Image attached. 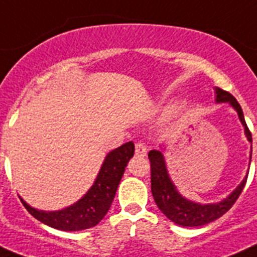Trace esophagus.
<instances>
[{
    "label": "esophagus",
    "instance_id": "34e87169",
    "mask_svg": "<svg viewBox=\"0 0 257 257\" xmlns=\"http://www.w3.org/2000/svg\"><path fill=\"white\" fill-rule=\"evenodd\" d=\"M146 154H147V147H146V145L143 142H138L136 143V155L137 156H146Z\"/></svg>",
    "mask_w": 257,
    "mask_h": 257
}]
</instances>
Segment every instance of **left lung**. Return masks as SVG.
I'll use <instances>...</instances> for the list:
<instances>
[{"mask_svg": "<svg viewBox=\"0 0 257 257\" xmlns=\"http://www.w3.org/2000/svg\"><path fill=\"white\" fill-rule=\"evenodd\" d=\"M215 92H216V102H229L230 106L237 111L238 117L244 126L247 140L252 143V136L246 124L241 105L229 92L223 91L220 88H216ZM249 155H252V151ZM149 159L151 163V192L155 202L166 218L174 221L178 225L200 226L216 220L234 205L246 186L247 178H244L242 183L225 200L219 203L201 205V203L192 202L180 195L169 178L163 154L157 150H152L149 152ZM249 161H251V156H249Z\"/></svg>", "mask_w": 257, "mask_h": 257, "instance_id": "8db88e82", "label": "left lung"}]
</instances>
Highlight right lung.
Instances as JSON below:
<instances>
[{"instance_id":"add662e5","label":"right lung","mask_w":257,"mask_h":257,"mask_svg":"<svg viewBox=\"0 0 257 257\" xmlns=\"http://www.w3.org/2000/svg\"><path fill=\"white\" fill-rule=\"evenodd\" d=\"M134 155V143L126 142L107 154L93 186L79 201L59 211H42L31 207L22 200L28 212L37 220L59 230L88 229L97 225L107 214L114 201L117 186L123 177L128 161Z\"/></svg>"}]
</instances>
